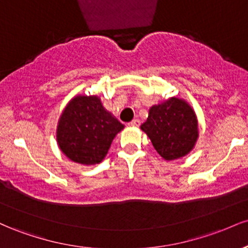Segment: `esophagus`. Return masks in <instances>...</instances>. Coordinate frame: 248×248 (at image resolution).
I'll return each instance as SVG.
<instances>
[{"mask_svg":"<svg viewBox=\"0 0 248 248\" xmlns=\"http://www.w3.org/2000/svg\"><path fill=\"white\" fill-rule=\"evenodd\" d=\"M140 124H141L140 120H139V119H135V120H133L132 122H129V124H129L130 127H139V126H140Z\"/></svg>","mask_w":248,"mask_h":248,"instance_id":"esophagus-1","label":"esophagus"}]
</instances>
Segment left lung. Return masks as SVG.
<instances>
[{"label": "left lung", "mask_w": 248, "mask_h": 248, "mask_svg": "<svg viewBox=\"0 0 248 248\" xmlns=\"http://www.w3.org/2000/svg\"><path fill=\"white\" fill-rule=\"evenodd\" d=\"M140 128L166 161L178 160L190 154L199 136L197 115L191 105L176 96L153 105L147 121Z\"/></svg>", "instance_id": "8db88e82"}]
</instances>
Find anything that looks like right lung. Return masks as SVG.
I'll return each instance as SVG.
<instances>
[{"instance_id": "1", "label": "right lung", "mask_w": 248, "mask_h": 248, "mask_svg": "<svg viewBox=\"0 0 248 248\" xmlns=\"http://www.w3.org/2000/svg\"><path fill=\"white\" fill-rule=\"evenodd\" d=\"M124 128L98 95L77 94L59 116L56 140L69 160L94 166L106 157L112 141Z\"/></svg>"}]
</instances>
